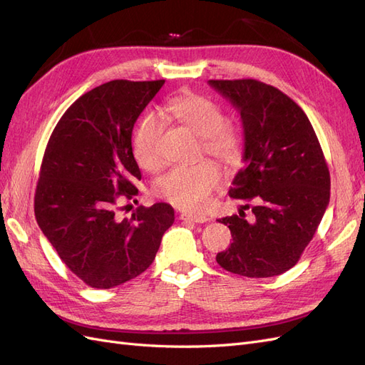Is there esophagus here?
Returning <instances> with one entry per match:
<instances>
[{
  "instance_id": "esophagus-1",
  "label": "esophagus",
  "mask_w": 365,
  "mask_h": 365,
  "mask_svg": "<svg viewBox=\"0 0 365 365\" xmlns=\"http://www.w3.org/2000/svg\"><path fill=\"white\" fill-rule=\"evenodd\" d=\"M180 217L182 220H190V222H196V224H204L210 220V217L205 215H192V213H182Z\"/></svg>"
}]
</instances>
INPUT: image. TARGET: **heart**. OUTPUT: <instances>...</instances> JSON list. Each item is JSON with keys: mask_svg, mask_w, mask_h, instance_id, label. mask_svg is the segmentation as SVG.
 <instances>
[{"mask_svg": "<svg viewBox=\"0 0 365 365\" xmlns=\"http://www.w3.org/2000/svg\"><path fill=\"white\" fill-rule=\"evenodd\" d=\"M160 114L202 138V148L210 155L227 164H235L242 155L244 137L233 125L225 123V114L213 101L193 93L169 98ZM160 125L155 117H145L135 129L132 152L141 169L157 170L163 164L160 150ZM224 176L212 161L176 165L161 175L153 184V193L185 212H201L212 193L222 184Z\"/></svg>", "mask_w": 365, "mask_h": 365, "instance_id": "heart-1", "label": "heart"}]
</instances>
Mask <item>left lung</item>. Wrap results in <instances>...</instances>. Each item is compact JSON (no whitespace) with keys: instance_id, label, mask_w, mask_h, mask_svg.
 Listing matches in <instances>:
<instances>
[{"instance_id":"left-lung-1","label":"left lung","mask_w":365,"mask_h":365,"mask_svg":"<svg viewBox=\"0 0 365 365\" xmlns=\"http://www.w3.org/2000/svg\"><path fill=\"white\" fill-rule=\"evenodd\" d=\"M231 102L244 126V163L228 195L251 202L217 219L233 242L217 252L224 269L252 279L291 269L312 240L330 200V175L303 109L277 88L254 79L208 81ZM250 208V204L245 205Z\"/></svg>"}]
</instances>
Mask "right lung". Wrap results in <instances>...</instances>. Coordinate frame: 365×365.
<instances>
[{
  "instance_id": "add662e5",
  "label": "right lung",
  "mask_w": 365,
  "mask_h": 365,
  "mask_svg": "<svg viewBox=\"0 0 365 365\" xmlns=\"http://www.w3.org/2000/svg\"><path fill=\"white\" fill-rule=\"evenodd\" d=\"M164 81H111L82 97L58 121L43 153L35 216L62 262L88 286L109 289L145 272L175 220L172 205L115 216L120 196L138 195L132 129Z\"/></svg>"
}]
</instances>
